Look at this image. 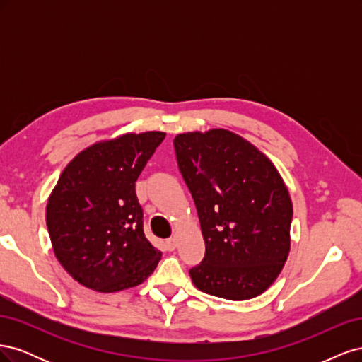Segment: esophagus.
Listing matches in <instances>:
<instances>
[{"label": "esophagus", "mask_w": 362, "mask_h": 362, "mask_svg": "<svg viewBox=\"0 0 362 362\" xmlns=\"http://www.w3.org/2000/svg\"><path fill=\"white\" fill-rule=\"evenodd\" d=\"M177 246H178V238L177 237H170L166 242L168 250H175V249H177Z\"/></svg>", "instance_id": "esophagus-1"}]
</instances>
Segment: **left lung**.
<instances>
[{
    "label": "left lung",
    "mask_w": 362,
    "mask_h": 362,
    "mask_svg": "<svg viewBox=\"0 0 362 362\" xmlns=\"http://www.w3.org/2000/svg\"><path fill=\"white\" fill-rule=\"evenodd\" d=\"M205 242L194 287L228 300L264 293L290 252L293 204L278 169L259 149L223 128L173 139Z\"/></svg>",
    "instance_id": "1"
}]
</instances>
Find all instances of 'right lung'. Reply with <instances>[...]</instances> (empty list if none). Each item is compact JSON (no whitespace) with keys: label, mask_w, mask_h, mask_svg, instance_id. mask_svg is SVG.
I'll return each mask as SVG.
<instances>
[{"label":"right lung","mask_w":362,"mask_h":362,"mask_svg":"<svg viewBox=\"0 0 362 362\" xmlns=\"http://www.w3.org/2000/svg\"><path fill=\"white\" fill-rule=\"evenodd\" d=\"M166 137L125 133L96 141L63 169L47 204L54 255L81 286L116 293L144 282L161 252L144 234L136 181Z\"/></svg>","instance_id":"right-lung-1"}]
</instances>
